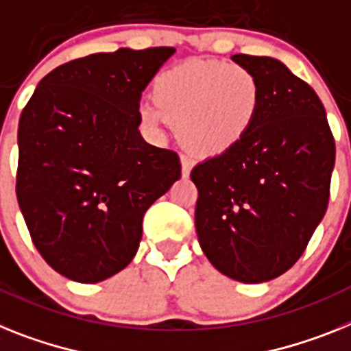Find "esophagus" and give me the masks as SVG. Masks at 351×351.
<instances>
[{
  "instance_id": "obj_1",
  "label": "esophagus",
  "mask_w": 351,
  "mask_h": 351,
  "mask_svg": "<svg viewBox=\"0 0 351 351\" xmlns=\"http://www.w3.org/2000/svg\"><path fill=\"white\" fill-rule=\"evenodd\" d=\"M180 162H182V175L189 176L191 175V169H193V160H191L189 157H185V155H182Z\"/></svg>"
}]
</instances>
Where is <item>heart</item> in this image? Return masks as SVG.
Instances as JSON below:
<instances>
[{
	"label": "heart",
	"instance_id": "1",
	"mask_svg": "<svg viewBox=\"0 0 351 351\" xmlns=\"http://www.w3.org/2000/svg\"><path fill=\"white\" fill-rule=\"evenodd\" d=\"M153 103L137 116L146 130L162 135L167 123L198 157H217L237 148L257 123L262 89L252 71L225 62L189 60L162 71L152 89Z\"/></svg>",
	"mask_w": 351,
	"mask_h": 351
}]
</instances>
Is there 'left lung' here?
<instances>
[{
    "instance_id": "1",
    "label": "left lung",
    "mask_w": 351,
    "mask_h": 351,
    "mask_svg": "<svg viewBox=\"0 0 351 351\" xmlns=\"http://www.w3.org/2000/svg\"><path fill=\"white\" fill-rule=\"evenodd\" d=\"M257 76V123L232 152L191 171L205 257L243 284L269 282L302 257L328 205L335 143L311 85L273 57L234 55Z\"/></svg>"
}]
</instances>
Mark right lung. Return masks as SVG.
I'll use <instances>...</instances> for the list:
<instances>
[{
    "mask_svg": "<svg viewBox=\"0 0 351 351\" xmlns=\"http://www.w3.org/2000/svg\"><path fill=\"white\" fill-rule=\"evenodd\" d=\"M175 48L94 53L39 82L19 119L17 202L35 248L69 280L125 269L144 212L180 178L178 155L139 132L143 90Z\"/></svg>",
    "mask_w": 351,
    "mask_h": 351,
    "instance_id": "right-lung-1",
    "label": "right lung"
}]
</instances>
